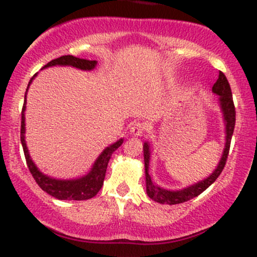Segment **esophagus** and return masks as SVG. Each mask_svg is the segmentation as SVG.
<instances>
[{"label":"esophagus","instance_id":"1","mask_svg":"<svg viewBox=\"0 0 257 257\" xmlns=\"http://www.w3.org/2000/svg\"><path fill=\"white\" fill-rule=\"evenodd\" d=\"M144 131V124L141 123V121H136V123L132 124L131 126V134L133 137H139L142 136Z\"/></svg>","mask_w":257,"mask_h":257}]
</instances>
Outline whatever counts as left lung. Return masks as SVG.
I'll list each match as a JSON object with an SVG mask.
<instances>
[{"label": "left lung", "instance_id": "8db88e82", "mask_svg": "<svg viewBox=\"0 0 257 257\" xmlns=\"http://www.w3.org/2000/svg\"><path fill=\"white\" fill-rule=\"evenodd\" d=\"M212 93L219 95L220 109L222 113V119H224L225 124V148L222 152L221 159H220L219 164L215 168L214 172L209 175L208 178L203 179V180L198 181V183L193 184L190 186L180 189V190H167L164 188H160L157 184L153 183L152 178L149 175V162H150V145L148 142H145L143 145L144 150V168H145V185H147V194L150 199L160 204H168V205H175V204L185 203V201L190 200V199L195 198V196L200 195L204 190L209 188L217 177L221 174L222 169L226 163L227 154H229L230 149V142H231L232 133H234L235 128V105L232 102V94L231 88H230L229 82H227L226 77L222 72L219 73V78H217L215 84L212 85Z\"/></svg>", "mask_w": 257, "mask_h": 257}]
</instances>
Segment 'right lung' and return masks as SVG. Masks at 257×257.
<instances>
[{"instance_id":"add662e5","label":"right lung","mask_w":257,"mask_h":257,"mask_svg":"<svg viewBox=\"0 0 257 257\" xmlns=\"http://www.w3.org/2000/svg\"><path fill=\"white\" fill-rule=\"evenodd\" d=\"M97 61H89V59L78 58L74 56H62L59 58L53 59V61L48 62L43 68H48V67L53 66H68L74 67V68L82 69V71H93L97 66ZM32 77L28 83V88H30L31 83L35 79ZM27 90L25 94V104L22 108V120H21V143H22L23 152H25L26 162H27V167L30 169L31 174L35 178L36 183L41 186L42 190L52 195L53 198L59 199V200H87V199L93 198L98 194L100 190L104 181L105 172H107L108 163L112 158V154L123 144V138L116 141L115 143L110 144L109 147L105 148L99 157L95 159L94 164L90 168L89 172L85 175L76 179H56L48 177V175L43 174L37 165L33 163L32 158H31L30 152H28L27 144H26L25 133H26V119H25V110H26V97H27Z\"/></svg>"}]
</instances>
